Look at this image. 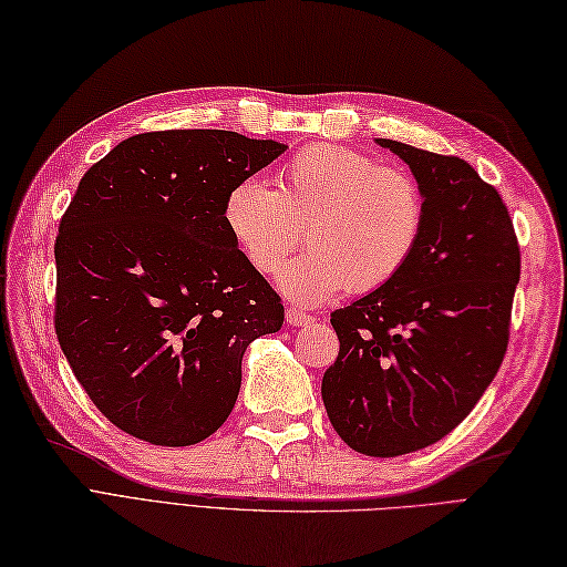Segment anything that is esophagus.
I'll return each instance as SVG.
<instances>
[{"label":"esophagus","instance_id":"obj_1","mask_svg":"<svg viewBox=\"0 0 567 567\" xmlns=\"http://www.w3.org/2000/svg\"><path fill=\"white\" fill-rule=\"evenodd\" d=\"M312 321H315V317L305 315L298 308H288L286 310V324H290V327H308V324H312Z\"/></svg>","mask_w":567,"mask_h":567}]
</instances>
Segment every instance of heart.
<instances>
[{
    "instance_id": "b5f03b06",
    "label": "heart",
    "mask_w": 567,
    "mask_h": 567,
    "mask_svg": "<svg viewBox=\"0 0 567 567\" xmlns=\"http://www.w3.org/2000/svg\"><path fill=\"white\" fill-rule=\"evenodd\" d=\"M221 217L240 252L259 274H274L298 246L308 252L279 271L281 293L321 305L348 286L372 293L415 255L426 221L420 181L403 166L339 145L296 152L277 172V190L240 178L224 197Z\"/></svg>"
}]
</instances>
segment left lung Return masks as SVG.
I'll return each mask as SVG.
<instances>
[{
    "instance_id": "1",
    "label": "left lung",
    "mask_w": 567,
    "mask_h": 567,
    "mask_svg": "<svg viewBox=\"0 0 567 567\" xmlns=\"http://www.w3.org/2000/svg\"><path fill=\"white\" fill-rule=\"evenodd\" d=\"M377 143L420 181L424 234L393 281L331 312L341 348L321 398L350 449L395 457L453 432L494 381L508 348L519 246L501 195L465 159Z\"/></svg>"
}]
</instances>
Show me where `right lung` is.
Listing matches in <instances>:
<instances>
[{
  "label": "right lung",
  "instance_id": "1",
  "mask_svg": "<svg viewBox=\"0 0 567 567\" xmlns=\"http://www.w3.org/2000/svg\"><path fill=\"white\" fill-rule=\"evenodd\" d=\"M286 145L234 131H152L90 166L54 243V329L102 415L193 446L231 415L246 348L284 305L236 246L224 197Z\"/></svg>",
  "mask_w": 567,
  "mask_h": 567
}]
</instances>
